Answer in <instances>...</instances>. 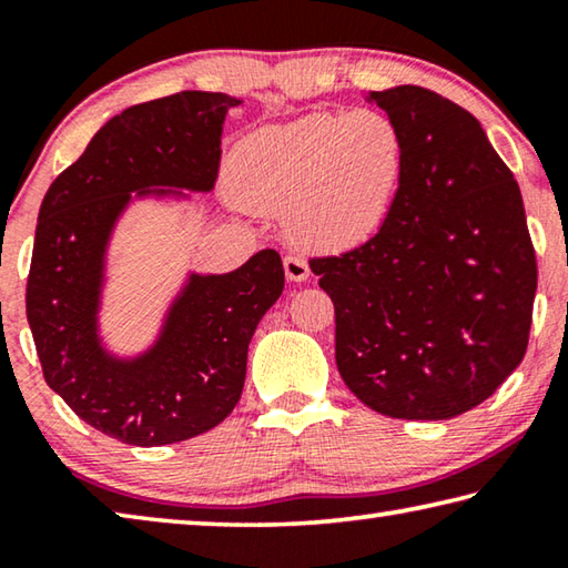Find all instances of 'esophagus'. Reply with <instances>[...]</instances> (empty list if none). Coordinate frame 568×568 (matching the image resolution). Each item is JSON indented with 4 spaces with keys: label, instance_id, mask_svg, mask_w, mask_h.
Returning <instances> with one entry per match:
<instances>
[{
    "label": "esophagus",
    "instance_id": "34e87169",
    "mask_svg": "<svg viewBox=\"0 0 568 568\" xmlns=\"http://www.w3.org/2000/svg\"><path fill=\"white\" fill-rule=\"evenodd\" d=\"M283 267H285L287 281H293V283H303L311 277V267H307V261L301 255H287L283 261Z\"/></svg>",
    "mask_w": 568,
    "mask_h": 568
}]
</instances>
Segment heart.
Here are the masks:
<instances>
[{"instance_id":"1","label":"heart","mask_w":568,"mask_h":568,"mask_svg":"<svg viewBox=\"0 0 568 568\" xmlns=\"http://www.w3.org/2000/svg\"><path fill=\"white\" fill-rule=\"evenodd\" d=\"M403 170L406 138L390 114L311 112L240 140L230 187L253 213H285L301 243L348 250L386 223Z\"/></svg>"}]
</instances>
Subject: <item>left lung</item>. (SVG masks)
Listing matches in <instances>:
<instances>
[{
    "label": "left lung",
    "instance_id": "obj_1",
    "mask_svg": "<svg viewBox=\"0 0 568 568\" xmlns=\"http://www.w3.org/2000/svg\"><path fill=\"white\" fill-rule=\"evenodd\" d=\"M406 138L386 223L313 257L335 305V363L355 398L390 418L460 416L524 361L536 253L514 172L480 122L416 84L368 92Z\"/></svg>",
    "mask_w": 568,
    "mask_h": 568
}]
</instances>
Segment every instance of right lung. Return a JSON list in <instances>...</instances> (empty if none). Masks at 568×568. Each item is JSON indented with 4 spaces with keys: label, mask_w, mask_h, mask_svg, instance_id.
I'll list each match as a JSON object with an SVG mask.
<instances>
[{
    "label": "right lung",
    "mask_w": 568,
    "mask_h": 568,
    "mask_svg": "<svg viewBox=\"0 0 568 568\" xmlns=\"http://www.w3.org/2000/svg\"><path fill=\"white\" fill-rule=\"evenodd\" d=\"M235 104L230 94L197 90L132 104L42 200L27 321L44 381L84 423L122 444H178L225 420L243 393L250 338L283 293L281 255L261 250L233 273H190L148 351L120 358L102 345L114 225L132 200L213 190L223 122Z\"/></svg>",
    "instance_id": "obj_1"
}]
</instances>
